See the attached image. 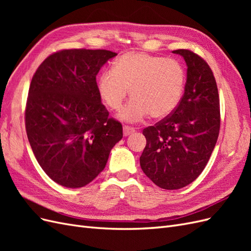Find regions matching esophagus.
<instances>
[{"label":"esophagus","instance_id":"esophagus-1","mask_svg":"<svg viewBox=\"0 0 251 251\" xmlns=\"http://www.w3.org/2000/svg\"><path fill=\"white\" fill-rule=\"evenodd\" d=\"M123 130H124V135L125 136H128V135H131L132 133L135 132V128L128 126H124Z\"/></svg>","mask_w":251,"mask_h":251}]
</instances>
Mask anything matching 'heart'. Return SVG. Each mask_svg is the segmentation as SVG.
I'll use <instances>...</instances> for the list:
<instances>
[{
  "label": "heart",
  "instance_id": "1",
  "mask_svg": "<svg viewBox=\"0 0 251 251\" xmlns=\"http://www.w3.org/2000/svg\"><path fill=\"white\" fill-rule=\"evenodd\" d=\"M186 72L176 59L127 52L113 64V71L103 72L98 79L100 96L113 111L121 108L128 90L133 97L118 114L127 123L151 115L155 119L170 116L184 94Z\"/></svg>",
  "mask_w": 251,
  "mask_h": 251
}]
</instances>
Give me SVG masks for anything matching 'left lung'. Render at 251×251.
Instances as JSON below:
<instances>
[{
    "label": "left lung",
    "mask_w": 251,
    "mask_h": 251,
    "mask_svg": "<svg viewBox=\"0 0 251 251\" xmlns=\"http://www.w3.org/2000/svg\"><path fill=\"white\" fill-rule=\"evenodd\" d=\"M173 53L187 66L184 94L170 116L144 128L147 146L140 156L143 173L163 189H179L198 178L220 131L219 93L209 66L191 50Z\"/></svg>",
    "instance_id": "8db88e82"
}]
</instances>
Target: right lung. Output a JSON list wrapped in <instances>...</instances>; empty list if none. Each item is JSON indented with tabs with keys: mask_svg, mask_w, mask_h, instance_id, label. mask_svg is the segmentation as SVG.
Wrapping results in <instances>:
<instances>
[{
	"mask_svg": "<svg viewBox=\"0 0 251 251\" xmlns=\"http://www.w3.org/2000/svg\"><path fill=\"white\" fill-rule=\"evenodd\" d=\"M117 53L69 49L49 55L30 83L25 111L27 137L37 162L57 184H89L123 138V126L109 118L96 75Z\"/></svg>",
	"mask_w": 251,
	"mask_h": 251,
	"instance_id": "obj_1",
	"label": "right lung"
}]
</instances>
